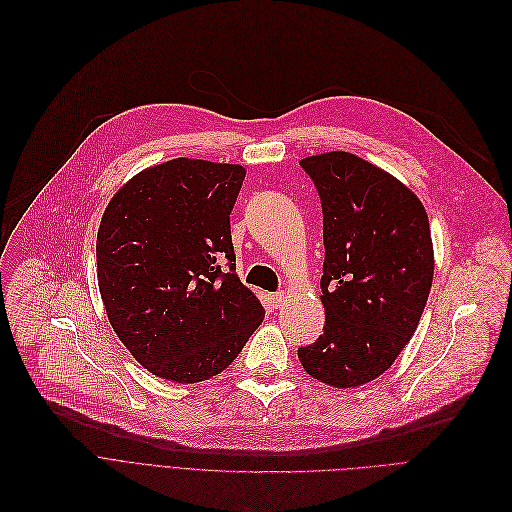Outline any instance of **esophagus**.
<instances>
[{"mask_svg": "<svg viewBox=\"0 0 512 512\" xmlns=\"http://www.w3.org/2000/svg\"><path fill=\"white\" fill-rule=\"evenodd\" d=\"M283 302H285V294H283V291H277V294H273V296H271V304H273V308H279Z\"/></svg>", "mask_w": 512, "mask_h": 512, "instance_id": "34e87169", "label": "esophagus"}]
</instances>
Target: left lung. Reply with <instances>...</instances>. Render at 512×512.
Here are the masks:
<instances>
[{"instance_id": "left-lung-1", "label": "left lung", "mask_w": 512, "mask_h": 512, "mask_svg": "<svg viewBox=\"0 0 512 512\" xmlns=\"http://www.w3.org/2000/svg\"><path fill=\"white\" fill-rule=\"evenodd\" d=\"M300 166L323 206L325 327L298 358L314 379L356 387L392 367L421 321L433 281L427 212L398 179L354 154Z\"/></svg>"}]
</instances>
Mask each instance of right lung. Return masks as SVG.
<instances>
[{"label": "right lung", "mask_w": 512, "mask_h": 512, "mask_svg": "<svg viewBox=\"0 0 512 512\" xmlns=\"http://www.w3.org/2000/svg\"><path fill=\"white\" fill-rule=\"evenodd\" d=\"M243 179L239 164L177 158L133 177L102 216L95 256L110 325L162 379L225 371L264 319L235 275L231 210Z\"/></svg>", "instance_id": "1"}]
</instances>
